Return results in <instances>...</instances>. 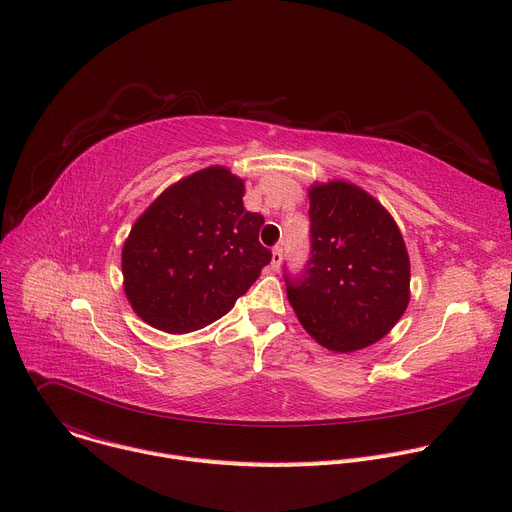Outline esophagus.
<instances>
[{
	"mask_svg": "<svg viewBox=\"0 0 512 512\" xmlns=\"http://www.w3.org/2000/svg\"><path fill=\"white\" fill-rule=\"evenodd\" d=\"M281 255H283V247H281V245H275V247H273V259H271L273 267H279V263H281Z\"/></svg>",
	"mask_w": 512,
	"mask_h": 512,
	"instance_id": "obj_1",
	"label": "esophagus"
}]
</instances>
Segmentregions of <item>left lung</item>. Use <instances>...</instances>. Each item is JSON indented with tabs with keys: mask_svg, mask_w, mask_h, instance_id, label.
Segmentation results:
<instances>
[{
	"mask_svg": "<svg viewBox=\"0 0 512 512\" xmlns=\"http://www.w3.org/2000/svg\"><path fill=\"white\" fill-rule=\"evenodd\" d=\"M310 257L289 304L322 346L350 352L383 338L409 304V255L391 214L364 190L328 182L310 190Z\"/></svg>",
	"mask_w": 512,
	"mask_h": 512,
	"instance_id": "left-lung-1",
	"label": "left lung"
}]
</instances>
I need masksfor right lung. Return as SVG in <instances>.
<instances>
[{
    "instance_id": "1",
    "label": "right lung",
    "mask_w": 512,
    "mask_h": 512,
    "mask_svg": "<svg viewBox=\"0 0 512 512\" xmlns=\"http://www.w3.org/2000/svg\"><path fill=\"white\" fill-rule=\"evenodd\" d=\"M227 168L200 170L158 196L123 247L125 296L154 328L184 334L223 318L271 261L265 218L243 206Z\"/></svg>"
}]
</instances>
